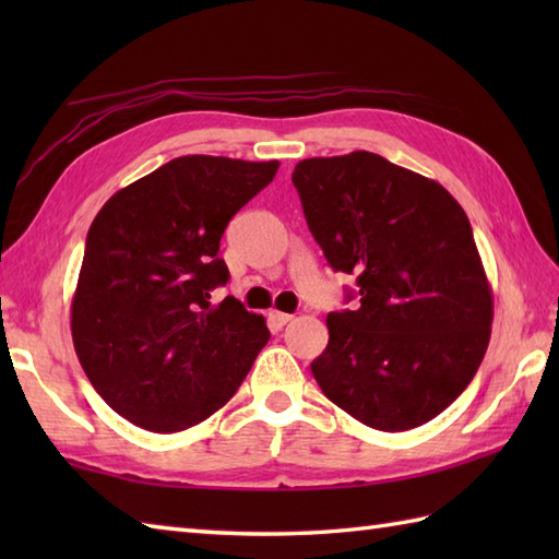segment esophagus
<instances>
[{"label":"esophagus","mask_w":559,"mask_h":559,"mask_svg":"<svg viewBox=\"0 0 559 559\" xmlns=\"http://www.w3.org/2000/svg\"><path fill=\"white\" fill-rule=\"evenodd\" d=\"M293 319V314H288V312H278V310H271L269 312V322L276 326V329H281V326H286L288 322Z\"/></svg>","instance_id":"34e87169"}]
</instances>
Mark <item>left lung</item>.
<instances>
[{
  "label": "left lung",
  "mask_w": 559,
  "mask_h": 559,
  "mask_svg": "<svg viewBox=\"0 0 559 559\" xmlns=\"http://www.w3.org/2000/svg\"><path fill=\"white\" fill-rule=\"evenodd\" d=\"M310 233L360 305L326 317L312 362L324 396L367 427L425 425L471 384L490 343L492 290L466 211L370 151L295 165Z\"/></svg>",
  "instance_id": "left-lung-1"
}]
</instances>
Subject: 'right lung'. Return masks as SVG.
<instances>
[{
	"instance_id": "obj_1",
	"label": "right lung",
	"mask_w": 559,
	"mask_h": 559,
	"mask_svg": "<svg viewBox=\"0 0 559 559\" xmlns=\"http://www.w3.org/2000/svg\"><path fill=\"white\" fill-rule=\"evenodd\" d=\"M278 160L182 156L115 192L93 218L71 300V338L108 406L151 432L223 408L266 346V319L211 302L230 278L225 225Z\"/></svg>"
}]
</instances>
